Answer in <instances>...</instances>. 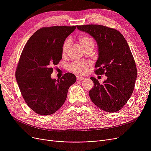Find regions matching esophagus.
Here are the masks:
<instances>
[{"mask_svg": "<svg viewBox=\"0 0 151 151\" xmlns=\"http://www.w3.org/2000/svg\"><path fill=\"white\" fill-rule=\"evenodd\" d=\"M84 79H85L84 77H81V76H77V81H83V80H84Z\"/></svg>", "mask_w": 151, "mask_h": 151, "instance_id": "34e87169", "label": "esophagus"}]
</instances>
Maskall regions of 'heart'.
<instances>
[{
    "mask_svg": "<svg viewBox=\"0 0 151 151\" xmlns=\"http://www.w3.org/2000/svg\"><path fill=\"white\" fill-rule=\"evenodd\" d=\"M78 42L81 46L85 50L93 48L94 46V41L93 38L88 35H81L78 37ZM70 40L67 39L62 45V52L63 55H66L68 48L70 46ZM90 63L88 62L81 61V62H74L69 65V69L71 72L77 74H84L88 72V67Z\"/></svg>",
    "mask_w": 151,
    "mask_h": 151,
    "instance_id": "1",
    "label": "heart"
}]
</instances>
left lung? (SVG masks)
<instances>
[{
    "label": "left lung",
    "instance_id": "1",
    "mask_svg": "<svg viewBox=\"0 0 151 151\" xmlns=\"http://www.w3.org/2000/svg\"><path fill=\"white\" fill-rule=\"evenodd\" d=\"M77 28L93 36L97 42L99 57L94 72L108 77L102 84L91 77L94 83L89 93L91 101L104 111L120 110L133 93L137 74L129 45L116 29L98 24L77 26Z\"/></svg>",
    "mask_w": 151,
    "mask_h": 151
}]
</instances>
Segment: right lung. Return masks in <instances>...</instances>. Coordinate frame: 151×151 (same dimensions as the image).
Instances as JSON below:
<instances>
[{
  "label": "right lung",
  "mask_w": 151,
  "mask_h": 151,
  "mask_svg": "<svg viewBox=\"0 0 151 151\" xmlns=\"http://www.w3.org/2000/svg\"><path fill=\"white\" fill-rule=\"evenodd\" d=\"M76 26L43 27L32 35L22 50L16 70L22 96L28 106L40 115L56 112L65 101L76 76L67 72L52 79L53 66L62 57V45Z\"/></svg>",
  "instance_id": "1"
}]
</instances>
